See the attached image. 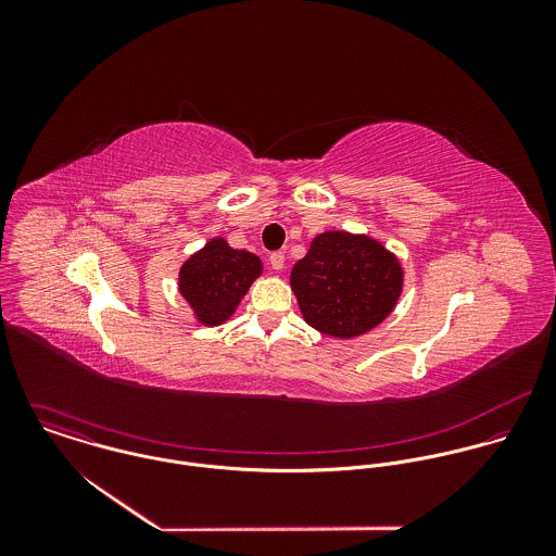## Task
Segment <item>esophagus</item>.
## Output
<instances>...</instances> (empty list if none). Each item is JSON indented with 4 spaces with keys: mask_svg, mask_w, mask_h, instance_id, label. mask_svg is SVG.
<instances>
[{
    "mask_svg": "<svg viewBox=\"0 0 556 556\" xmlns=\"http://www.w3.org/2000/svg\"><path fill=\"white\" fill-rule=\"evenodd\" d=\"M269 265H271V269L280 271V269L285 267V252H280V250L271 252V254H269Z\"/></svg>",
    "mask_w": 556,
    "mask_h": 556,
    "instance_id": "34e87169",
    "label": "esophagus"
}]
</instances>
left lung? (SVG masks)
<instances>
[{
    "label": "left lung",
    "instance_id": "obj_1",
    "mask_svg": "<svg viewBox=\"0 0 556 556\" xmlns=\"http://www.w3.org/2000/svg\"><path fill=\"white\" fill-rule=\"evenodd\" d=\"M291 287L311 327L353 338L377 327L396 306L402 269L379 241L320 233L291 271Z\"/></svg>",
    "mask_w": 556,
    "mask_h": 556
}]
</instances>
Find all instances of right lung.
<instances>
[{"label":"right lung","instance_id":"add662e5","mask_svg":"<svg viewBox=\"0 0 556 556\" xmlns=\"http://www.w3.org/2000/svg\"><path fill=\"white\" fill-rule=\"evenodd\" d=\"M263 265L248 250H236L225 239H212L192 254L179 271V291L205 325H220L236 313Z\"/></svg>","mask_w":556,"mask_h":556}]
</instances>
